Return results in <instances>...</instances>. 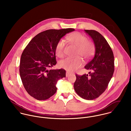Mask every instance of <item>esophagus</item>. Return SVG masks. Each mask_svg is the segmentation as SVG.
Returning <instances> with one entry per match:
<instances>
[{
  "label": "esophagus",
  "instance_id": "1",
  "mask_svg": "<svg viewBox=\"0 0 131 131\" xmlns=\"http://www.w3.org/2000/svg\"><path fill=\"white\" fill-rule=\"evenodd\" d=\"M71 75V73H70L67 72L66 73V77H68L69 76H70Z\"/></svg>",
  "mask_w": 131,
  "mask_h": 131
}]
</instances>
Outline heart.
Listing matches in <instances>:
<instances>
[{
  "label": "heart",
  "mask_w": 131,
  "mask_h": 131,
  "mask_svg": "<svg viewBox=\"0 0 131 131\" xmlns=\"http://www.w3.org/2000/svg\"><path fill=\"white\" fill-rule=\"evenodd\" d=\"M67 39L77 47L76 56L87 59L93 54L95 50L94 44L88 41V38L79 32H75L67 38ZM66 42L63 40H60L56 47V56L62 57L64 56ZM83 65V61L80 57H67L59 62V66L69 72H73Z\"/></svg>",
  "instance_id": "obj_1"
}]
</instances>
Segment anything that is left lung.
<instances>
[{
  "instance_id": "left-lung-1",
  "label": "left lung",
  "mask_w": 131,
  "mask_h": 131,
  "mask_svg": "<svg viewBox=\"0 0 131 131\" xmlns=\"http://www.w3.org/2000/svg\"><path fill=\"white\" fill-rule=\"evenodd\" d=\"M92 38L95 45V54L85 66L89 74L75 75L74 87L75 92L87 100H93L107 88L114 70L112 50L104 37L95 30H85Z\"/></svg>"
}]
</instances>
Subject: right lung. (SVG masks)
Wrapping results in <instances>:
<instances>
[{
	"label": "right lung",
	"mask_w": 131,
	"mask_h": 131,
	"mask_svg": "<svg viewBox=\"0 0 131 131\" xmlns=\"http://www.w3.org/2000/svg\"><path fill=\"white\" fill-rule=\"evenodd\" d=\"M75 31L68 28L50 29L39 33L23 51L19 64V74L28 93L38 100L48 99L56 93V83L66 77L64 69L50 70L56 64V47L66 34Z\"/></svg>",
	"instance_id": "obj_1"
}]
</instances>
